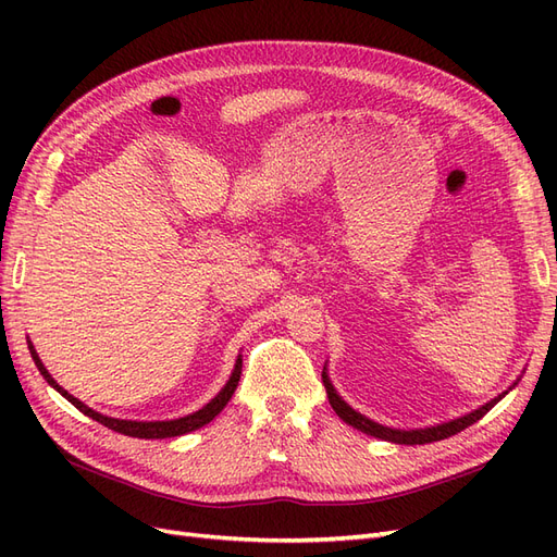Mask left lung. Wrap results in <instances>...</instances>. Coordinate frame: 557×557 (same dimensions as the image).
I'll return each instance as SVG.
<instances>
[{"mask_svg": "<svg viewBox=\"0 0 557 557\" xmlns=\"http://www.w3.org/2000/svg\"><path fill=\"white\" fill-rule=\"evenodd\" d=\"M518 381H520V379H516V383L509 387V391H513V387L518 385ZM323 385H325V391H327V399H330V404H332V409L336 411V416H339V418L344 420L346 425L356 428V430H360V432H364V434H369V436H376V440L391 442V444H404V446L432 444V442L448 440V436L462 432V430L469 428V425H474L476 420H481L487 411H491L504 395H509V391H504V393L497 395L495 399L485 401L483 407H479V409H474V411H469V413H465V416H460V418H453V420H448V423H436V425H430V428L399 430V428L381 425V423H376V420L367 418L364 413L352 409L350 404H348L339 393H336V387L332 385L330 374H327V362H325V367H323Z\"/></svg>", "mask_w": 557, "mask_h": 557, "instance_id": "1", "label": "left lung"}]
</instances>
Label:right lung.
I'll return each instance as SVG.
<instances>
[{"label": "right lung", "mask_w": 557, "mask_h": 557, "mask_svg": "<svg viewBox=\"0 0 557 557\" xmlns=\"http://www.w3.org/2000/svg\"><path fill=\"white\" fill-rule=\"evenodd\" d=\"M27 348H29V356H32V360H35L41 376L48 381V385L55 387V391L66 401H72L81 413H86L88 418L97 420V423L107 425L113 432H121L125 436H137V440H170V436H181V434H188V432H195L199 428H205L207 423H211V420L218 413L225 409V404L232 399L234 391H237L239 376H242V356H237V362H234L232 374H230L227 383L221 387V393H218L209 404H205V407H201V409H197V411H193L188 416H183V418H174V420H123V418H111V416L99 413V411L90 409L88 404H83L81 399H76L74 395L66 393L64 387L53 376H50V372L44 367L35 344L29 342V336H27Z\"/></svg>", "instance_id": "1"}]
</instances>
